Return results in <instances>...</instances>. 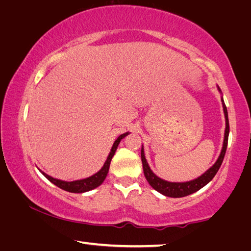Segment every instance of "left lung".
<instances>
[{"label":"left lung","mask_w":251,"mask_h":251,"mask_svg":"<svg viewBox=\"0 0 251 251\" xmlns=\"http://www.w3.org/2000/svg\"><path fill=\"white\" fill-rule=\"evenodd\" d=\"M218 90L221 91L218 87ZM222 102H223V108H224V113H225V119H226V129H225V137H224V143H223V149L221 154H219L217 161L215 162V164L212 166V168L208 169L206 172L201 175L200 177H197L193 181L190 182H184V183H173V182H168L164 181L160 177H157L156 175L152 172L150 166H149L148 162L146 160V156H144V151H143V147L141 149V160H142V165H143V172H144V176H146L147 181L149 184L154 188L155 191H157L161 194H163L165 196L169 197H174V199H177V197H184L187 195H191L193 193L197 192L201 190V187H204L206 184H208L212 179L214 178L215 175L218 172L219 168L223 163L224 156H225L226 153V149H227V143H228V134H229V122H228V112H227V108L225 105V102L222 98Z\"/></svg>","instance_id":"8db88e82"}]
</instances>
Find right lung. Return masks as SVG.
I'll return each mask as SVG.
<instances>
[{"label":"right lung","instance_id":"add662e5","mask_svg":"<svg viewBox=\"0 0 251 251\" xmlns=\"http://www.w3.org/2000/svg\"><path fill=\"white\" fill-rule=\"evenodd\" d=\"M129 134V132H126L121 134L120 137H118V139L114 141L113 146L111 148V151H110L109 155L107 157V161L104 162V164L99 172H97L96 174L92 175L90 177H87V178H83V179H78V181H73V182H66V181H60V179H57L50 176V175H47L46 173L42 172V174L45 176L48 181H50L52 184H55L56 186H58L59 188L64 191H67L70 193H85L88 191H91L94 190V188L98 187L99 185L102 184V182L104 181L105 176H107V174L109 172V166H110V162L112 160V156L114 155V153L117 151V148L119 146V143H120L121 140L126 137V135Z\"/></svg>","mask_w":251,"mask_h":251}]
</instances>
